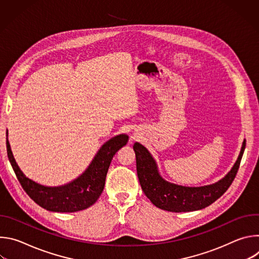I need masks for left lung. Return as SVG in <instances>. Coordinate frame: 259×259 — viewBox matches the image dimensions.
Segmentation results:
<instances>
[{"mask_svg":"<svg viewBox=\"0 0 259 259\" xmlns=\"http://www.w3.org/2000/svg\"><path fill=\"white\" fill-rule=\"evenodd\" d=\"M246 140L232 170L219 181L205 187H182L166 181L158 171L156 161L143 145L135 142L137 176L145 196L158 208L170 212H190L203 209L223 196L234 181L244 154Z\"/></svg>","mask_w":259,"mask_h":259,"instance_id":"1","label":"left lung"}]
</instances>
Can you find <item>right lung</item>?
Wrapping results in <instances>:
<instances>
[{
    "mask_svg": "<svg viewBox=\"0 0 259 259\" xmlns=\"http://www.w3.org/2000/svg\"><path fill=\"white\" fill-rule=\"evenodd\" d=\"M128 136L121 134L106 141L86 171L68 184L57 188L41 186L21 172L7 139V155L22 189L39 206L52 212H77L92 206L101 195L107 170L116 153L127 144Z\"/></svg>",
    "mask_w": 259,
    "mask_h": 259,
    "instance_id": "1",
    "label": "right lung"
}]
</instances>
